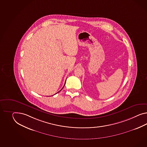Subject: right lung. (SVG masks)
<instances>
[{"label": "right lung", "mask_w": 147, "mask_h": 147, "mask_svg": "<svg viewBox=\"0 0 147 147\" xmlns=\"http://www.w3.org/2000/svg\"><path fill=\"white\" fill-rule=\"evenodd\" d=\"M63 88H62V89H63ZM62 89H61V90H62ZM61 90H60V91H61ZM59 91H58V92H59ZM58 92H57V93H58Z\"/></svg>", "instance_id": "1"}]
</instances>
